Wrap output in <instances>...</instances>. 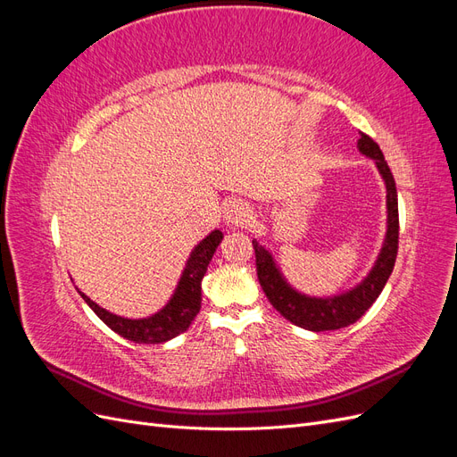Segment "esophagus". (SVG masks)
Returning a JSON list of instances; mask_svg holds the SVG:
<instances>
[{
    "label": "esophagus",
    "instance_id": "34e87169",
    "mask_svg": "<svg viewBox=\"0 0 457 457\" xmlns=\"http://www.w3.org/2000/svg\"><path fill=\"white\" fill-rule=\"evenodd\" d=\"M253 219L252 207L244 204L242 200H230L225 207V223L228 227H244L250 225Z\"/></svg>",
    "mask_w": 457,
    "mask_h": 457
}]
</instances>
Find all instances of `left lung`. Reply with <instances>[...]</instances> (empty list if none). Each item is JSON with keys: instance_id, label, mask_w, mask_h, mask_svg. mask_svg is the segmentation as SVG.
Segmentation results:
<instances>
[{"instance_id": "obj_1", "label": "left lung", "mask_w": 457, "mask_h": 457, "mask_svg": "<svg viewBox=\"0 0 457 457\" xmlns=\"http://www.w3.org/2000/svg\"><path fill=\"white\" fill-rule=\"evenodd\" d=\"M358 150L364 156L376 162V168L383 179L386 188V232L385 240L379 250V255L373 262L371 270L366 274L362 282H358L347 292L331 295V297H311L297 292L294 286L284 278L282 270L276 265L272 253L265 245H261L253 238L255 250V265H257V278L265 292L270 305L278 311L286 320L292 324L305 328L309 331H328L339 329L354 324L379 297L383 287L389 280L393 272L396 252H398V198H396V185L393 173L386 165L379 145L361 133L358 139Z\"/></svg>"}]
</instances>
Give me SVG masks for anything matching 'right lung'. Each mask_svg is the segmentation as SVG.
Instances as JSON below:
<instances>
[{
    "instance_id": "1",
    "label": "right lung",
    "mask_w": 457,
    "mask_h": 457,
    "mask_svg": "<svg viewBox=\"0 0 457 457\" xmlns=\"http://www.w3.org/2000/svg\"><path fill=\"white\" fill-rule=\"evenodd\" d=\"M220 240H223V232L215 228L207 234L198 245H195V250L190 252V257L187 259L185 270L177 282L173 295L170 297L168 303H165V307H162L158 312L150 314L146 318L118 316L114 312L99 307L84 292H79L78 287L76 289L91 307V311L123 339H129L133 343H148V345L165 343L177 337L179 334H183V331H187L192 320H195L196 314L200 312L202 278Z\"/></svg>"
}]
</instances>
